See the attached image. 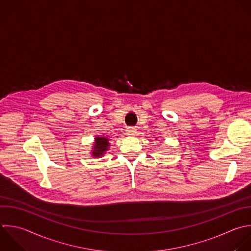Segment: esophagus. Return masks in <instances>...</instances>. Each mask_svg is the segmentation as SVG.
<instances>
[{
  "label": "esophagus",
  "mask_w": 251,
  "mask_h": 251,
  "mask_svg": "<svg viewBox=\"0 0 251 251\" xmlns=\"http://www.w3.org/2000/svg\"><path fill=\"white\" fill-rule=\"evenodd\" d=\"M126 132L127 135H132L133 136V135L136 134V129L134 127H132V126H129V127L126 128Z\"/></svg>",
  "instance_id": "esophagus-1"
}]
</instances>
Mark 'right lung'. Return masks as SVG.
<instances>
[{"label": "right lung", "instance_id": "right-lung-1", "mask_svg": "<svg viewBox=\"0 0 251 251\" xmlns=\"http://www.w3.org/2000/svg\"><path fill=\"white\" fill-rule=\"evenodd\" d=\"M109 139L101 136V137H96L95 138V142L93 145V150H92V156L94 157H100V156H104L105 152L107 150H109Z\"/></svg>", "mask_w": 251, "mask_h": 251}]
</instances>
